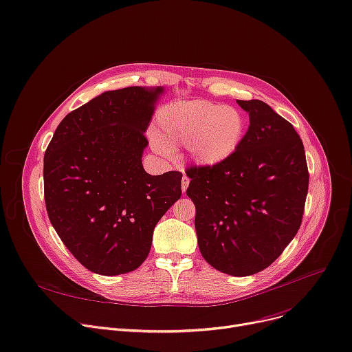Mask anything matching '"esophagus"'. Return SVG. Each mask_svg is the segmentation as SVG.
I'll return each instance as SVG.
<instances>
[{
	"label": "esophagus",
	"instance_id": "obj_1",
	"mask_svg": "<svg viewBox=\"0 0 352 352\" xmlns=\"http://www.w3.org/2000/svg\"><path fill=\"white\" fill-rule=\"evenodd\" d=\"M188 185H190V179H188V177L184 175L182 179H181V190H182V192L186 191V188H188Z\"/></svg>",
	"mask_w": 352,
	"mask_h": 352
}]
</instances>
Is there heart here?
Listing matches in <instances>:
<instances>
[{"instance_id":"obj_1","label":"heart","mask_w":352,"mask_h":352,"mask_svg":"<svg viewBox=\"0 0 352 352\" xmlns=\"http://www.w3.org/2000/svg\"><path fill=\"white\" fill-rule=\"evenodd\" d=\"M160 127L167 143H186L190 155L202 166H218L241 147L246 114L233 106L208 100L170 104L160 114ZM158 148L164 146L157 143Z\"/></svg>"}]
</instances>
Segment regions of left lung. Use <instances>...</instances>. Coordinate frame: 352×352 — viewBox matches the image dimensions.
Segmentation results:
<instances>
[{"mask_svg":"<svg viewBox=\"0 0 352 352\" xmlns=\"http://www.w3.org/2000/svg\"><path fill=\"white\" fill-rule=\"evenodd\" d=\"M250 126L238 151L218 166H191L186 195L197 209L204 259L230 276L269 267L293 241L309 191L300 135L262 100H238Z\"/></svg>","mask_w":352,"mask_h":352,"instance_id":"left-lung-1","label":"left lung"}]
</instances>
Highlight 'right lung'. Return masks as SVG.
<instances>
[{
    "instance_id": "add662e5",
    "label": "right lung",
    "mask_w": 352,
    "mask_h": 352,
    "mask_svg": "<svg viewBox=\"0 0 352 352\" xmlns=\"http://www.w3.org/2000/svg\"><path fill=\"white\" fill-rule=\"evenodd\" d=\"M162 87L102 93L59 123L43 157L46 212L63 245L93 273L135 270L153 230L181 197L182 173L150 175L144 131Z\"/></svg>"
}]
</instances>
